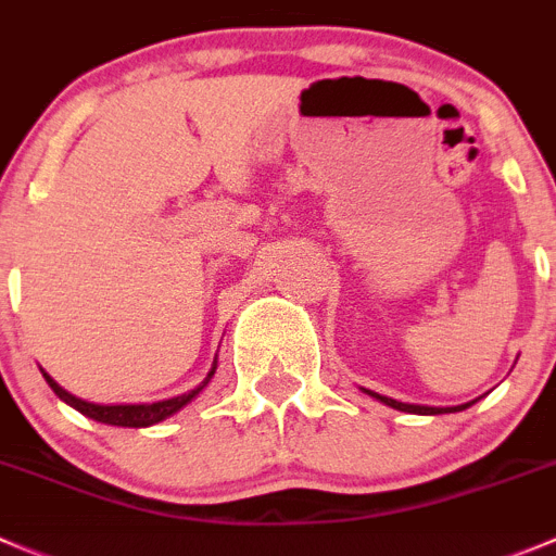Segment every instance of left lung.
I'll use <instances>...</instances> for the list:
<instances>
[{
    "label": "left lung",
    "mask_w": 556,
    "mask_h": 556,
    "mask_svg": "<svg viewBox=\"0 0 556 556\" xmlns=\"http://www.w3.org/2000/svg\"><path fill=\"white\" fill-rule=\"evenodd\" d=\"M364 393H369V396L380 399V402H382V404H388V407H393V409H402V413H418V415L459 413V409H467V407H470V404H476V402H478V399H472V402H467V404H459V407H427V404H404V402H396V399L380 396V393H375V391H366V388H364Z\"/></svg>",
    "instance_id": "1"
}]
</instances>
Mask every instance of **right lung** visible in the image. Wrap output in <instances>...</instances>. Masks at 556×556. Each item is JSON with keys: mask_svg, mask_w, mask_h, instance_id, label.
I'll return each mask as SVG.
<instances>
[{"mask_svg": "<svg viewBox=\"0 0 556 556\" xmlns=\"http://www.w3.org/2000/svg\"><path fill=\"white\" fill-rule=\"evenodd\" d=\"M214 371H217V358H214L212 369H208V375L203 377L201 386L192 388V391H187V393H181V396L163 399V402H152V404H94V402H86V399L73 396V393H70V391H64V388L59 386V382L53 380V377L48 375V371H42V377H46V382L53 388V393H56V396L62 399V402H67L70 407H75L80 415L91 418V421L111 424V427L143 429V427H152V424L165 421L168 415L179 413V409L185 407V404H190L192 399H195L198 393H201L203 388L208 386V380H212V377H214Z\"/></svg>", "mask_w": 556, "mask_h": 556, "instance_id": "obj_1", "label": "right lung"}]
</instances>
